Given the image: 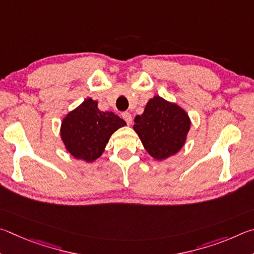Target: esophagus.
Wrapping results in <instances>:
<instances>
[{"label":"esophagus","instance_id":"34e87169","mask_svg":"<svg viewBox=\"0 0 254 254\" xmlns=\"http://www.w3.org/2000/svg\"><path fill=\"white\" fill-rule=\"evenodd\" d=\"M123 118L125 119V122L127 123V125H130L132 123V118H131V115L129 113H127V111H125V113L122 114Z\"/></svg>","mask_w":254,"mask_h":254}]
</instances>
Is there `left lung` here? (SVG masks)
<instances>
[{"label": "left lung", "mask_w": 254, "mask_h": 254, "mask_svg": "<svg viewBox=\"0 0 254 254\" xmlns=\"http://www.w3.org/2000/svg\"><path fill=\"white\" fill-rule=\"evenodd\" d=\"M134 130L145 149L155 159L162 161L183 147L190 122L188 114L175 104L159 96L152 98L144 113L135 117Z\"/></svg>", "instance_id": "left-lung-1"}]
</instances>
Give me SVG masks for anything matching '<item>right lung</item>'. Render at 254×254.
<instances>
[{
	"label": "right lung",
	"instance_id": "obj_1",
	"mask_svg": "<svg viewBox=\"0 0 254 254\" xmlns=\"http://www.w3.org/2000/svg\"><path fill=\"white\" fill-rule=\"evenodd\" d=\"M91 98L71 111L61 125V138L78 159L92 162L104 152L110 136L126 122L113 111H100Z\"/></svg>",
	"mask_w": 254,
	"mask_h": 254
}]
</instances>
